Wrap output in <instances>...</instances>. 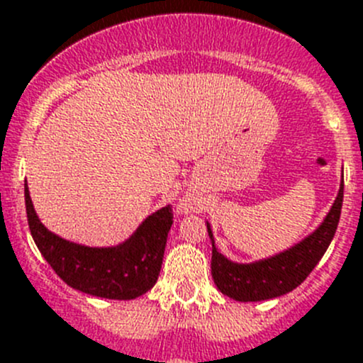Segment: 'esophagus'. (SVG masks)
<instances>
[{"mask_svg":"<svg viewBox=\"0 0 363 363\" xmlns=\"http://www.w3.org/2000/svg\"><path fill=\"white\" fill-rule=\"evenodd\" d=\"M179 208H181L182 211H188V209H191V201H184Z\"/></svg>","mask_w":363,"mask_h":363,"instance_id":"obj_1","label":"esophagus"}]
</instances>
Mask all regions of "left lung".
Instances as JSON below:
<instances>
[{
  "instance_id": "8db88e82",
  "label": "left lung",
  "mask_w": 363,
  "mask_h": 363,
  "mask_svg": "<svg viewBox=\"0 0 363 363\" xmlns=\"http://www.w3.org/2000/svg\"><path fill=\"white\" fill-rule=\"evenodd\" d=\"M342 201H344V181L333 208L313 235L274 258L250 265L231 263L222 254H218L213 233L208 225V235L213 242L211 276L220 292L231 299L249 303V301L274 299L297 289L310 276L330 247L340 220Z\"/></svg>"
}]
</instances>
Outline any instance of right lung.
Here are the masks:
<instances>
[{"label":"right lung","instance_id":"add662e5","mask_svg":"<svg viewBox=\"0 0 363 363\" xmlns=\"http://www.w3.org/2000/svg\"><path fill=\"white\" fill-rule=\"evenodd\" d=\"M28 228L37 249L71 289L105 299H135L152 289L161 272L166 238L174 223L172 206L148 216L130 240L111 249H93L59 238L37 218L25 186Z\"/></svg>","mask_w":363,"mask_h":363}]
</instances>
